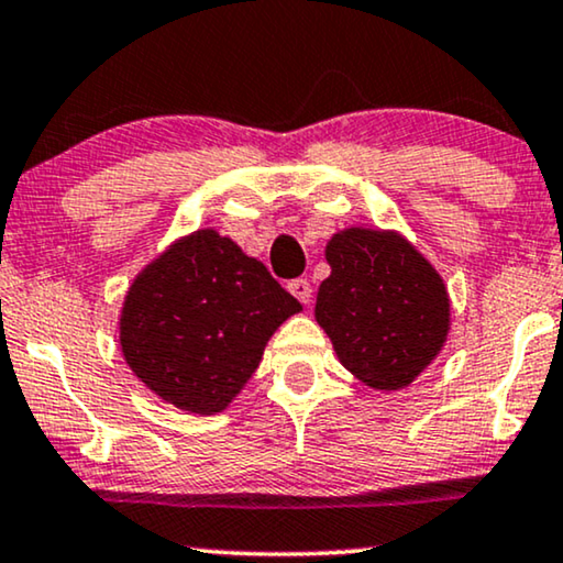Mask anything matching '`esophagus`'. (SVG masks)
Returning <instances> with one entry per match:
<instances>
[{
	"mask_svg": "<svg viewBox=\"0 0 563 563\" xmlns=\"http://www.w3.org/2000/svg\"><path fill=\"white\" fill-rule=\"evenodd\" d=\"M287 289L299 299V302L310 305V299H312V284L310 282H307V279H291Z\"/></svg>",
	"mask_w": 563,
	"mask_h": 563,
	"instance_id": "esophagus-1",
	"label": "esophagus"
}]
</instances>
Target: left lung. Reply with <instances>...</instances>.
<instances>
[{
	"instance_id": "1",
	"label": "left lung",
	"mask_w": 563,
	"mask_h": 563,
	"mask_svg": "<svg viewBox=\"0 0 563 563\" xmlns=\"http://www.w3.org/2000/svg\"><path fill=\"white\" fill-rule=\"evenodd\" d=\"M330 276L314 320L338 361L372 389L395 391L418 379L451 328L441 274L395 230L345 228L325 245Z\"/></svg>"
}]
</instances>
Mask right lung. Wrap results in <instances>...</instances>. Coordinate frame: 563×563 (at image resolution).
I'll use <instances>...</instances> for the list:
<instances>
[{
    "instance_id": "add662e5",
    "label": "right lung",
    "mask_w": 563,
    "mask_h": 563,
    "mask_svg": "<svg viewBox=\"0 0 563 563\" xmlns=\"http://www.w3.org/2000/svg\"><path fill=\"white\" fill-rule=\"evenodd\" d=\"M299 310L261 261L205 228L168 245L130 284L122 356L164 402L214 415L256 372L274 330Z\"/></svg>"
}]
</instances>
